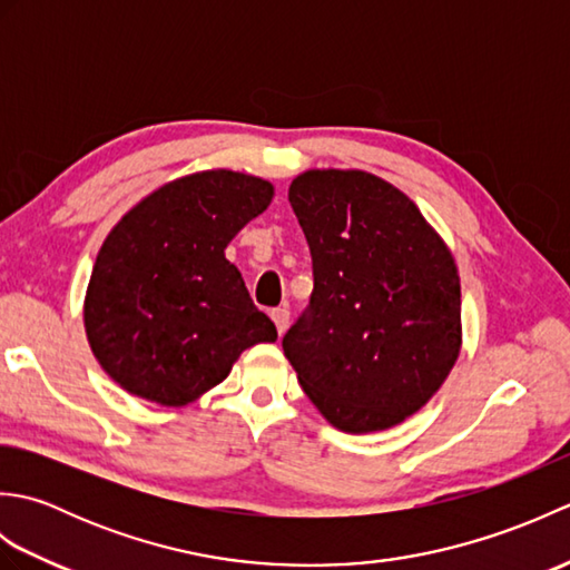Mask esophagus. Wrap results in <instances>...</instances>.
<instances>
[{"mask_svg":"<svg viewBox=\"0 0 570 570\" xmlns=\"http://www.w3.org/2000/svg\"><path fill=\"white\" fill-rule=\"evenodd\" d=\"M272 321L276 325L278 335H284V331L288 328V308H274L272 311Z\"/></svg>","mask_w":570,"mask_h":570,"instance_id":"esophagus-1","label":"esophagus"}]
</instances>
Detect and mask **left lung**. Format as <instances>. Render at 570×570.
<instances>
[{
	"instance_id": "obj_1",
	"label": "left lung",
	"mask_w": 570,
	"mask_h": 570,
	"mask_svg": "<svg viewBox=\"0 0 570 570\" xmlns=\"http://www.w3.org/2000/svg\"><path fill=\"white\" fill-rule=\"evenodd\" d=\"M288 203L313 294L282 337L298 384L335 429L396 426L439 390L460 350L451 252L402 190L365 171H306Z\"/></svg>"
}]
</instances>
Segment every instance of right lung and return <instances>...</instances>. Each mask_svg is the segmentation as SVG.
<instances>
[{"mask_svg":"<svg viewBox=\"0 0 570 570\" xmlns=\"http://www.w3.org/2000/svg\"><path fill=\"white\" fill-rule=\"evenodd\" d=\"M274 188L205 171L154 190L107 235L95 259L85 331L127 392L164 406L220 384L242 350L274 343L225 247L272 203Z\"/></svg>","mask_w":570,"mask_h":570,"instance_id":"right-lung-1","label":"right lung"}]
</instances>
